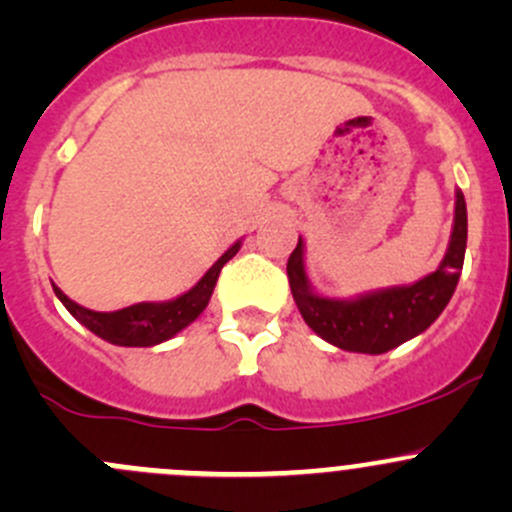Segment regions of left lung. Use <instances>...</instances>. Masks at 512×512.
I'll return each instance as SVG.
<instances>
[{
    "label": "left lung",
    "instance_id": "8db88e82",
    "mask_svg": "<svg viewBox=\"0 0 512 512\" xmlns=\"http://www.w3.org/2000/svg\"><path fill=\"white\" fill-rule=\"evenodd\" d=\"M468 242L466 198L456 190L453 227L441 265L409 285L379 287L354 297H329L317 292L307 275L304 237L289 255L287 277L294 304L317 337L332 347L356 354H384L426 332L446 304L451 302L461 280Z\"/></svg>",
    "mask_w": 512,
    "mask_h": 512
}]
</instances>
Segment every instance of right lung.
Segmentation results:
<instances>
[{
	"label": "right lung",
	"instance_id": "add662e5",
	"mask_svg": "<svg viewBox=\"0 0 512 512\" xmlns=\"http://www.w3.org/2000/svg\"><path fill=\"white\" fill-rule=\"evenodd\" d=\"M240 247L242 240L232 242L223 255L215 260V265L188 292L165 299V302H138L131 304V307L116 309V312H96V309L76 304L56 285L51 287H54L59 302L69 309L71 317L84 324L86 329H91L103 342L116 344V347H156V344L168 342L175 334L183 332L205 312L210 297H213L220 270H223L227 260L237 255Z\"/></svg>",
	"mask_w": 512,
	"mask_h": 512
}]
</instances>
